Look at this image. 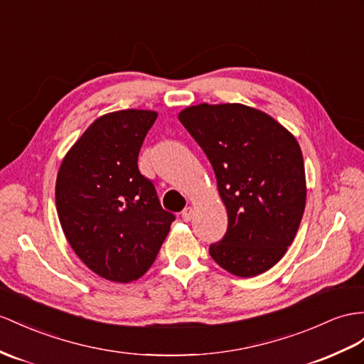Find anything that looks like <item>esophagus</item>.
Instances as JSON below:
<instances>
[{
  "mask_svg": "<svg viewBox=\"0 0 364 364\" xmlns=\"http://www.w3.org/2000/svg\"><path fill=\"white\" fill-rule=\"evenodd\" d=\"M192 213H193V210H192L191 208H186V209L181 212V218H183L184 221H191V220H192Z\"/></svg>",
  "mask_w": 364,
  "mask_h": 364,
  "instance_id": "34e87169",
  "label": "esophagus"
}]
</instances>
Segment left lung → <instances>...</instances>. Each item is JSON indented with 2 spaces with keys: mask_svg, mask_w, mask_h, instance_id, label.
<instances>
[{
  "mask_svg": "<svg viewBox=\"0 0 364 364\" xmlns=\"http://www.w3.org/2000/svg\"><path fill=\"white\" fill-rule=\"evenodd\" d=\"M209 158L228 230L209 254L228 272L254 277L277 264L292 245L306 204L301 149L262 110L198 105L178 115Z\"/></svg>",
  "mask_w": 364,
  "mask_h": 364,
  "instance_id": "8db88e82",
  "label": "left lung"
}]
</instances>
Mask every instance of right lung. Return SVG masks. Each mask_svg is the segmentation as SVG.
Masks as SVG:
<instances>
[{"label":"right lung","mask_w":364,"mask_h":364,"mask_svg":"<svg viewBox=\"0 0 364 364\" xmlns=\"http://www.w3.org/2000/svg\"><path fill=\"white\" fill-rule=\"evenodd\" d=\"M152 110L100 117L64 156L55 203L64 235L90 271L129 283L155 262L175 215L161 208L138 154Z\"/></svg>","instance_id":"add662e5"}]
</instances>
